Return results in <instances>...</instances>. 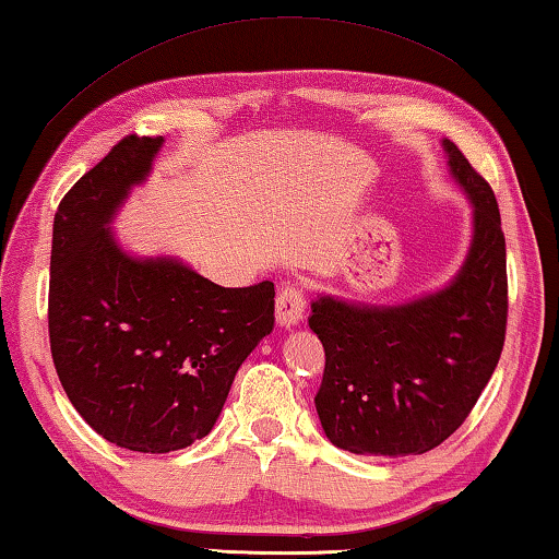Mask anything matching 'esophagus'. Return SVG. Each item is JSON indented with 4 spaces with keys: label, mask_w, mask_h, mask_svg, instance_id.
I'll list each match as a JSON object with an SVG mask.
<instances>
[{
    "label": "esophagus",
    "mask_w": 559,
    "mask_h": 559,
    "mask_svg": "<svg viewBox=\"0 0 559 559\" xmlns=\"http://www.w3.org/2000/svg\"><path fill=\"white\" fill-rule=\"evenodd\" d=\"M302 313H306V296L298 286H283L278 298H276V323L281 328H293L302 320Z\"/></svg>",
    "instance_id": "34e87169"
}]
</instances>
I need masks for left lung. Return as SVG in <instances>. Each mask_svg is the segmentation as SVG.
Returning a JSON list of instances; mask_svg holds the SVG:
<instances>
[{
	"label": "left lung",
	"instance_id": "8db88e82",
	"mask_svg": "<svg viewBox=\"0 0 559 559\" xmlns=\"http://www.w3.org/2000/svg\"><path fill=\"white\" fill-rule=\"evenodd\" d=\"M449 173L473 206L468 257L449 286L402 306L335 296L310 302L325 349L316 409L337 449L416 456L456 431L493 374L506 340V236L490 185L443 140Z\"/></svg>",
	"mask_w": 559,
	"mask_h": 559
}]
</instances>
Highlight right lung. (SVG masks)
Segmentation results:
<instances>
[{
    "label": "right lung",
    "mask_w": 559,
    "mask_h": 559,
    "mask_svg": "<svg viewBox=\"0 0 559 559\" xmlns=\"http://www.w3.org/2000/svg\"><path fill=\"white\" fill-rule=\"evenodd\" d=\"M163 138L128 135L53 216L49 337L59 380L103 439L167 453L206 437L241 362L273 330L271 281L222 288L173 257L138 259L110 222Z\"/></svg>",
    "instance_id": "add662e5"
}]
</instances>
